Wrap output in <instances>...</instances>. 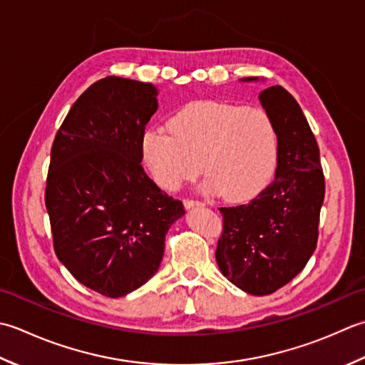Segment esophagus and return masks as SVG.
<instances>
[{"label":"esophagus","mask_w":365,"mask_h":365,"mask_svg":"<svg viewBox=\"0 0 365 365\" xmlns=\"http://www.w3.org/2000/svg\"><path fill=\"white\" fill-rule=\"evenodd\" d=\"M184 206H185V210H190V207H193V206H203V203L202 202H198V200H184Z\"/></svg>","instance_id":"1"}]
</instances>
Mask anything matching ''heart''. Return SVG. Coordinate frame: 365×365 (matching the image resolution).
<instances>
[{
  "instance_id": "b5f03b06",
  "label": "heart",
  "mask_w": 365,
  "mask_h": 365,
  "mask_svg": "<svg viewBox=\"0 0 365 365\" xmlns=\"http://www.w3.org/2000/svg\"><path fill=\"white\" fill-rule=\"evenodd\" d=\"M141 158L153 181L175 192L197 178L205 190L228 202H245L274 175L279 132L264 108L222 101H195L180 108L168 125H153L141 137Z\"/></svg>"
}]
</instances>
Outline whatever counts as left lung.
I'll list each match as a JSON object with an SVG mask.
<instances>
[{"label": "left lung", "mask_w": 365, "mask_h": 365, "mask_svg": "<svg viewBox=\"0 0 365 365\" xmlns=\"http://www.w3.org/2000/svg\"><path fill=\"white\" fill-rule=\"evenodd\" d=\"M259 102L279 132L276 176L250 203L219 207L224 232L215 259L233 285L264 296L296 277L314 254L324 176L315 135L293 96L276 85L259 93Z\"/></svg>", "instance_id": "1"}]
</instances>
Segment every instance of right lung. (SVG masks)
Returning <instances> with one entry per match:
<instances>
[{
	"label": "right lung",
	"instance_id": "1",
	"mask_svg": "<svg viewBox=\"0 0 365 365\" xmlns=\"http://www.w3.org/2000/svg\"><path fill=\"white\" fill-rule=\"evenodd\" d=\"M158 88L106 77L73 102L51 146L46 187L53 247L81 285L121 297L158 272L184 214L141 167Z\"/></svg>",
	"mask_w": 365,
	"mask_h": 365
}]
</instances>
